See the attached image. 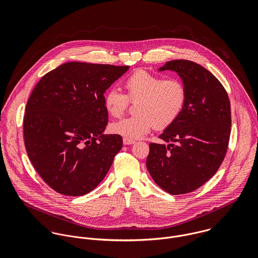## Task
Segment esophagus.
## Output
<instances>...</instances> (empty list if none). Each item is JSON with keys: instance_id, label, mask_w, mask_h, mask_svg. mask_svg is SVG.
Masks as SVG:
<instances>
[{"instance_id": "34e87169", "label": "esophagus", "mask_w": 258, "mask_h": 258, "mask_svg": "<svg viewBox=\"0 0 258 258\" xmlns=\"http://www.w3.org/2000/svg\"><path fill=\"white\" fill-rule=\"evenodd\" d=\"M135 141L134 140H131V139H128V138H123V144L124 145H131V144H134Z\"/></svg>"}]
</instances>
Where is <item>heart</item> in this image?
Masks as SVG:
<instances>
[{
    "instance_id": "heart-1",
    "label": "heart",
    "mask_w": 258,
    "mask_h": 258,
    "mask_svg": "<svg viewBox=\"0 0 258 258\" xmlns=\"http://www.w3.org/2000/svg\"><path fill=\"white\" fill-rule=\"evenodd\" d=\"M126 94L115 88L104 94L107 113L121 117L128 108L129 101L135 102V115L112 123L114 134L128 139H138L146 135L154 126L164 130L171 126L184 110L186 87L178 78H164L146 70H138L124 80Z\"/></svg>"
}]
</instances>
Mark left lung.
I'll use <instances>...</instances> for the list:
<instances>
[{
	"instance_id": "left-lung-1",
	"label": "left lung",
	"mask_w": 258,
	"mask_h": 258,
	"mask_svg": "<svg viewBox=\"0 0 258 258\" xmlns=\"http://www.w3.org/2000/svg\"><path fill=\"white\" fill-rule=\"evenodd\" d=\"M186 87V101L179 118L159 138L168 146L150 143L148 171L171 195L198 189L219 170L225 157L231 127L230 103L220 80L204 67L185 59L166 62Z\"/></svg>"
}]
</instances>
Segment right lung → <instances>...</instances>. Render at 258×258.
Instances as JSON below:
<instances>
[{
    "mask_svg": "<svg viewBox=\"0 0 258 258\" xmlns=\"http://www.w3.org/2000/svg\"><path fill=\"white\" fill-rule=\"evenodd\" d=\"M129 67L67 62L44 74L24 116V140L37 174L55 191L86 195L104 179L122 137L102 134L104 92Z\"/></svg>",
    "mask_w": 258,
    "mask_h": 258,
    "instance_id": "right-lung-1",
    "label": "right lung"
}]
</instances>
